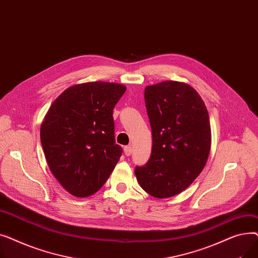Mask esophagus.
Wrapping results in <instances>:
<instances>
[{
	"label": "esophagus",
	"mask_w": 258,
	"mask_h": 258,
	"mask_svg": "<svg viewBox=\"0 0 258 258\" xmlns=\"http://www.w3.org/2000/svg\"><path fill=\"white\" fill-rule=\"evenodd\" d=\"M123 151H124V154H125V156H131V155H132V153H133V150H132V146H131V145L124 146Z\"/></svg>",
	"instance_id": "1"
}]
</instances>
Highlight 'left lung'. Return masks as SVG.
<instances>
[{"label": "left lung", "mask_w": 258, "mask_h": 258, "mask_svg": "<svg viewBox=\"0 0 258 258\" xmlns=\"http://www.w3.org/2000/svg\"><path fill=\"white\" fill-rule=\"evenodd\" d=\"M144 99L152 155L135 174L145 192L166 199L184 191L205 167L211 146L209 115L199 93L181 81L147 86Z\"/></svg>", "instance_id": "obj_1"}]
</instances>
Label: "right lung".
<instances>
[{
  "label": "right lung",
  "mask_w": 258,
  "mask_h": 258,
  "mask_svg": "<svg viewBox=\"0 0 258 258\" xmlns=\"http://www.w3.org/2000/svg\"><path fill=\"white\" fill-rule=\"evenodd\" d=\"M126 87L105 81L78 84L53 101L40 125L47 164L66 190L87 198L103 186L119 161L113 110Z\"/></svg>",
  "instance_id": "add662e5"
}]
</instances>
